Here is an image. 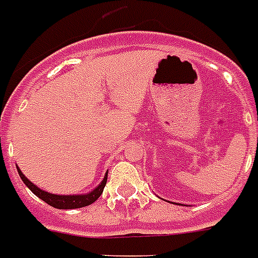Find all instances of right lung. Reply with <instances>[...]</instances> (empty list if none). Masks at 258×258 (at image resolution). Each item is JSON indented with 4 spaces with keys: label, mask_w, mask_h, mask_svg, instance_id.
I'll list each match as a JSON object with an SVG mask.
<instances>
[{
    "label": "right lung",
    "mask_w": 258,
    "mask_h": 258,
    "mask_svg": "<svg viewBox=\"0 0 258 258\" xmlns=\"http://www.w3.org/2000/svg\"><path fill=\"white\" fill-rule=\"evenodd\" d=\"M18 169V173L21 176V179L23 180V182L26 185L30 188V190L34 195H36L37 197L43 200L44 202H47L48 205L50 206H53L56 209H78V208H83V206H89L91 205L92 202H95L103 193V189L105 186V182H107V175L108 172L105 173L104 179L103 181L99 184V186H96L92 192L87 193V195H78V196H60V195H52V193H48V192H44L41 190L40 188H37L35 184L30 181V180L26 177V176L22 173L21 169L17 167Z\"/></svg>",
    "instance_id": "1"
}]
</instances>
